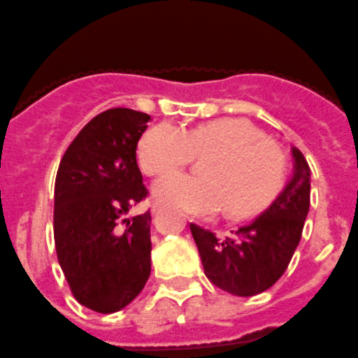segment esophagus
I'll return each mask as SVG.
<instances>
[{
	"mask_svg": "<svg viewBox=\"0 0 358 358\" xmlns=\"http://www.w3.org/2000/svg\"><path fill=\"white\" fill-rule=\"evenodd\" d=\"M152 212H153V213H159V205H153Z\"/></svg>",
	"mask_w": 358,
	"mask_h": 358,
	"instance_id": "1",
	"label": "esophagus"
}]
</instances>
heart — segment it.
<instances>
[{"mask_svg": "<svg viewBox=\"0 0 358 358\" xmlns=\"http://www.w3.org/2000/svg\"><path fill=\"white\" fill-rule=\"evenodd\" d=\"M192 157L199 175H169L153 185L157 201L180 212L228 217L255 213L279 189L285 157L265 134L240 120H212L187 129L162 122L143 134L138 160L148 176L182 168Z\"/></svg>", "mask_w": 358, "mask_h": 358, "instance_id": "b5f03b06", "label": "heart"}]
</instances>
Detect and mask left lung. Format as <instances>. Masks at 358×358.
Returning <instances> with one entry per match:
<instances>
[{"label":"left lung","mask_w":358,"mask_h":358,"mask_svg":"<svg viewBox=\"0 0 358 358\" xmlns=\"http://www.w3.org/2000/svg\"><path fill=\"white\" fill-rule=\"evenodd\" d=\"M293 176L272 205L219 238L210 229L190 224L210 282L238 296L265 292L286 272L302 236L310 203V169L299 148H293Z\"/></svg>","instance_id":"obj_1"}]
</instances>
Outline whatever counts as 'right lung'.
Segmentation results:
<instances>
[{"instance_id":"1","label":"right lung","mask_w":358,"mask_h":358,"mask_svg":"<svg viewBox=\"0 0 358 358\" xmlns=\"http://www.w3.org/2000/svg\"><path fill=\"white\" fill-rule=\"evenodd\" d=\"M150 116L113 108L90 120L66 148L55 185V243L70 292L109 315L145 288L152 270L148 212L129 215L148 190L136 148Z\"/></svg>"}]
</instances>
